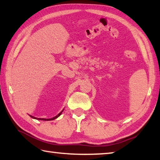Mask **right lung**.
<instances>
[{
    "label": "right lung",
    "instance_id": "right-lung-1",
    "mask_svg": "<svg viewBox=\"0 0 160 160\" xmlns=\"http://www.w3.org/2000/svg\"><path fill=\"white\" fill-rule=\"evenodd\" d=\"M63 111H62V112H61V113H59L57 116H56L55 117H53V118H48V119H46V118H35V117H34V116H30V115H29V116H30L32 118H36V119H39V120H43V121H47H47H51V120H54V119H55V118H58V116L61 114V113L63 112Z\"/></svg>",
    "mask_w": 160,
    "mask_h": 160
}]
</instances>
